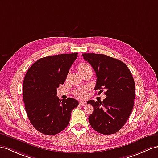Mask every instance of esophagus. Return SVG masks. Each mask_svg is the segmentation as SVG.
<instances>
[{
    "mask_svg": "<svg viewBox=\"0 0 158 158\" xmlns=\"http://www.w3.org/2000/svg\"><path fill=\"white\" fill-rule=\"evenodd\" d=\"M80 105H81L82 106H85V105H86V101H80Z\"/></svg>",
    "mask_w": 158,
    "mask_h": 158,
    "instance_id": "34e87169",
    "label": "esophagus"
}]
</instances>
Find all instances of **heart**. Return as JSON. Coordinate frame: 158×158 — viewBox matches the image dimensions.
<instances>
[{
	"mask_svg": "<svg viewBox=\"0 0 158 158\" xmlns=\"http://www.w3.org/2000/svg\"><path fill=\"white\" fill-rule=\"evenodd\" d=\"M88 69H92L91 66L89 64L86 62H82L78 65V70L80 72V74H82V72L86 71ZM75 95L76 97L80 98H83L86 96V88H82L80 89H78L75 91Z\"/></svg>",
	"mask_w": 158,
	"mask_h": 158,
	"instance_id": "1",
	"label": "heart"
}]
</instances>
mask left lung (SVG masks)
I'll list each match as a JSON object with an SVG mask.
<instances>
[{
    "mask_svg": "<svg viewBox=\"0 0 158 158\" xmlns=\"http://www.w3.org/2000/svg\"><path fill=\"white\" fill-rule=\"evenodd\" d=\"M84 59L93 68L97 75L95 90L106 98L101 101L87 102L94 107L88 118L91 127L103 135L118 131L130 116L135 96V82L129 69L121 60L98 53H82Z\"/></svg>",
    "mask_w": 158,
    "mask_h": 158,
    "instance_id": "8db88e82",
    "label": "left lung"
}]
</instances>
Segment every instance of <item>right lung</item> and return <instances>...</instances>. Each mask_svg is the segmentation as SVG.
<instances>
[{"label": "right lung", "mask_w": 158, "mask_h": 158, "mask_svg": "<svg viewBox=\"0 0 158 158\" xmlns=\"http://www.w3.org/2000/svg\"><path fill=\"white\" fill-rule=\"evenodd\" d=\"M78 53L50 56L36 61L27 72L23 98L31 123L47 135L61 132L70 122L72 110L78 105L72 98L60 100L57 88L63 84Z\"/></svg>", "instance_id": "add662e5"}]
</instances>
